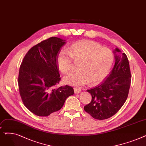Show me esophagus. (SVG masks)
<instances>
[{
    "label": "esophagus",
    "mask_w": 146,
    "mask_h": 146,
    "mask_svg": "<svg viewBox=\"0 0 146 146\" xmlns=\"http://www.w3.org/2000/svg\"><path fill=\"white\" fill-rule=\"evenodd\" d=\"M74 91L75 94H79L81 92V89L78 88H74Z\"/></svg>",
    "instance_id": "esophagus-1"
}]
</instances>
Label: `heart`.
<instances>
[{
  "label": "heart",
  "instance_id": "obj_1",
  "mask_svg": "<svg viewBox=\"0 0 146 146\" xmlns=\"http://www.w3.org/2000/svg\"><path fill=\"white\" fill-rule=\"evenodd\" d=\"M73 59L80 61L79 70L71 72L63 78L64 84L82 86L88 82L95 85L102 82L109 73L113 61L112 51L92 41H83L73 44L69 51L62 50L57 63L61 73H66L73 68Z\"/></svg>",
  "mask_w": 146,
  "mask_h": 146
}]
</instances>
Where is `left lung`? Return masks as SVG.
Returning <instances> with one entry per match:
<instances>
[{
	"mask_svg": "<svg viewBox=\"0 0 146 146\" xmlns=\"http://www.w3.org/2000/svg\"><path fill=\"white\" fill-rule=\"evenodd\" d=\"M113 52L115 61L110 74L100 85L87 90L92 95V101L84 110L96 119L114 115L128 97L131 78L128 60L118 48Z\"/></svg>",
	"mask_w": 146,
	"mask_h": 146,
	"instance_id": "1",
	"label": "left lung"
}]
</instances>
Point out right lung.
<instances>
[{"mask_svg": "<svg viewBox=\"0 0 146 146\" xmlns=\"http://www.w3.org/2000/svg\"><path fill=\"white\" fill-rule=\"evenodd\" d=\"M65 44L66 40L51 37L31 48L21 64L19 94L24 105L37 116L58 111L74 94L73 88L67 85L54 88L60 80L57 58Z\"/></svg>", "mask_w": 146, "mask_h": 146, "instance_id": "1", "label": "right lung"}]
</instances>
